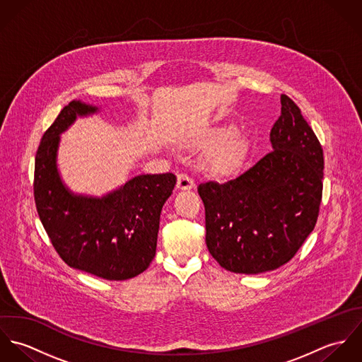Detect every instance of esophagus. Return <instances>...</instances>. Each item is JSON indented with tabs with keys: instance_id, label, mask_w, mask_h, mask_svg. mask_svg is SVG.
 <instances>
[{
	"instance_id": "obj_1",
	"label": "esophagus",
	"mask_w": 362,
	"mask_h": 362,
	"mask_svg": "<svg viewBox=\"0 0 362 362\" xmlns=\"http://www.w3.org/2000/svg\"><path fill=\"white\" fill-rule=\"evenodd\" d=\"M194 187H195L194 181L187 174H178V177H177V188L178 189L188 191V189H192Z\"/></svg>"
}]
</instances>
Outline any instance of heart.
<instances>
[{
  "label": "heart",
  "mask_w": 362,
  "mask_h": 362,
  "mask_svg": "<svg viewBox=\"0 0 362 362\" xmlns=\"http://www.w3.org/2000/svg\"><path fill=\"white\" fill-rule=\"evenodd\" d=\"M204 144H217L205 157V167L210 173L218 177H230L243 167L247 155V144L234 128L221 127L213 129L207 134Z\"/></svg>",
  "instance_id": "b5f03b06"
}]
</instances>
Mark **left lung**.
Returning <instances> with one entry per match:
<instances>
[{
	"label": "left lung",
	"mask_w": 362,
	"mask_h": 362,
	"mask_svg": "<svg viewBox=\"0 0 362 362\" xmlns=\"http://www.w3.org/2000/svg\"><path fill=\"white\" fill-rule=\"evenodd\" d=\"M270 131L272 152L238 177L198 187L206 245L221 267L258 274L293 258L316 224L323 151L301 110L281 95Z\"/></svg>",
	"instance_id": "1"
}]
</instances>
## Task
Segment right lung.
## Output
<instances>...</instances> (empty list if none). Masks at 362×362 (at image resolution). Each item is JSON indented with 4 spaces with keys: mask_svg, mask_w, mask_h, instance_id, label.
Segmentation results:
<instances>
[{
    "mask_svg": "<svg viewBox=\"0 0 362 362\" xmlns=\"http://www.w3.org/2000/svg\"><path fill=\"white\" fill-rule=\"evenodd\" d=\"M99 111L98 105L72 100L45 132L35 160V202L55 251L68 266L118 281L141 274L155 258L160 213L177 177L136 175L103 197L72 192L57 164L61 134L78 117Z\"/></svg>",
    "mask_w": 362,
    "mask_h": 362,
    "instance_id": "obj_1",
    "label": "right lung"
}]
</instances>
